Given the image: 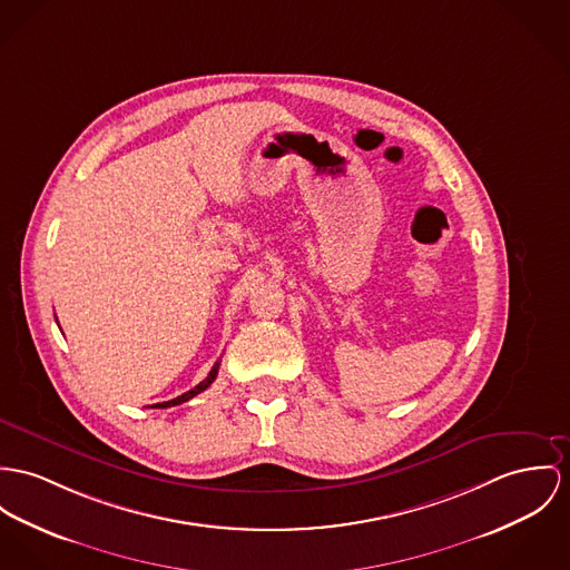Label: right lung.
<instances>
[{
  "instance_id": "add662e5",
  "label": "right lung",
  "mask_w": 570,
  "mask_h": 570,
  "mask_svg": "<svg viewBox=\"0 0 570 570\" xmlns=\"http://www.w3.org/2000/svg\"><path fill=\"white\" fill-rule=\"evenodd\" d=\"M217 373H219V362L213 366V371L208 373V377L204 380V382H199L195 389H190L188 393L179 394L176 399H171V401H163V403H154L151 407H174V405H179V403H184V401H188V399H193L195 394L204 393L215 380H217Z\"/></svg>"
}]
</instances>
